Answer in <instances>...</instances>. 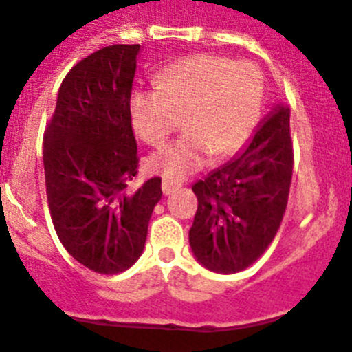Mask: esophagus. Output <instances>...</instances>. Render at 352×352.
Listing matches in <instances>:
<instances>
[{
  "label": "esophagus",
  "mask_w": 352,
  "mask_h": 352,
  "mask_svg": "<svg viewBox=\"0 0 352 352\" xmlns=\"http://www.w3.org/2000/svg\"><path fill=\"white\" fill-rule=\"evenodd\" d=\"M179 187H182V182H179V180L163 179V182H161V189H163V195H165V196L175 192Z\"/></svg>",
  "instance_id": "1"
}]
</instances>
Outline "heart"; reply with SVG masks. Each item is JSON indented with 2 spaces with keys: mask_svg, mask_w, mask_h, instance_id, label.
Instances as JSON below:
<instances>
[{
  "mask_svg": "<svg viewBox=\"0 0 352 352\" xmlns=\"http://www.w3.org/2000/svg\"><path fill=\"white\" fill-rule=\"evenodd\" d=\"M264 102V81L255 65L213 55L187 57L161 69L154 90L130 97L133 128L144 142L163 146L184 116L180 139L153 154L149 168L182 179L208 163L238 153L252 135Z\"/></svg>",
  "mask_w": 352,
  "mask_h": 352,
  "instance_id": "heart-1",
  "label": "heart"
}]
</instances>
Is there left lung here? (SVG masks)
Segmentation results:
<instances>
[{"mask_svg":"<svg viewBox=\"0 0 352 352\" xmlns=\"http://www.w3.org/2000/svg\"><path fill=\"white\" fill-rule=\"evenodd\" d=\"M292 170L290 109L276 104L231 161L192 186L198 210L189 245L196 261L221 274L254 264L283 221Z\"/></svg>","mask_w":352,"mask_h":352,"instance_id":"1","label":"left lung"}]
</instances>
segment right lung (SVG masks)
Listing matches in <instances>:
<instances>
[{
	"instance_id": "1",
	"label": "right lung",
	"mask_w": 352,
	"mask_h": 352,
	"mask_svg": "<svg viewBox=\"0 0 352 352\" xmlns=\"http://www.w3.org/2000/svg\"><path fill=\"white\" fill-rule=\"evenodd\" d=\"M140 45H111L62 81L43 139L50 215L65 250L85 267L116 274L144 252L161 179L130 187L139 156L130 95Z\"/></svg>"
}]
</instances>
